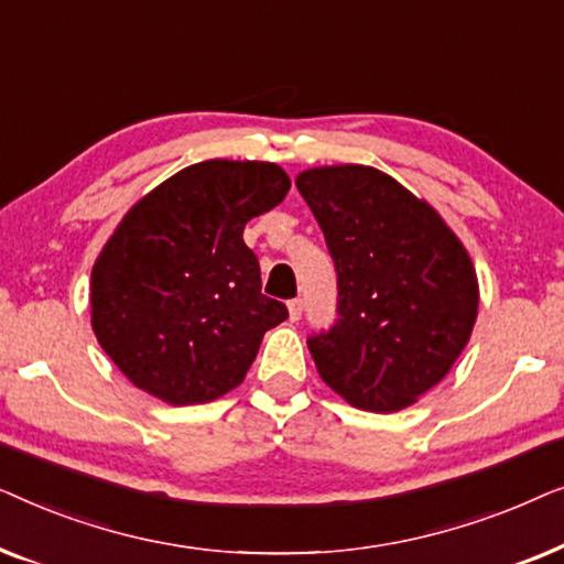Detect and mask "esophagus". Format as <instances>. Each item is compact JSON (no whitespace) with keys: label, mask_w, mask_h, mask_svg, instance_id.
<instances>
[{"label":"esophagus","mask_w":564,"mask_h":564,"mask_svg":"<svg viewBox=\"0 0 564 564\" xmlns=\"http://www.w3.org/2000/svg\"><path fill=\"white\" fill-rule=\"evenodd\" d=\"M288 307H290V321L295 323V321H300L303 318V300L300 297H295V300H290L288 303Z\"/></svg>","instance_id":"1"}]
</instances>
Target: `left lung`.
<instances>
[{"label": "left lung", "instance_id": "8db88e82", "mask_svg": "<svg viewBox=\"0 0 564 564\" xmlns=\"http://www.w3.org/2000/svg\"><path fill=\"white\" fill-rule=\"evenodd\" d=\"M297 189L336 267L334 326L307 336L323 382L392 413L444 380L477 318V276L434 207L372 166H323Z\"/></svg>", "mask_w": 564, "mask_h": 564}]
</instances>
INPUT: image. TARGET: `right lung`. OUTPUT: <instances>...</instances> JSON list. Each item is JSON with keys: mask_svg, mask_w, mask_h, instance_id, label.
I'll use <instances>...</instances> for the list:
<instances>
[{"mask_svg": "<svg viewBox=\"0 0 564 564\" xmlns=\"http://www.w3.org/2000/svg\"><path fill=\"white\" fill-rule=\"evenodd\" d=\"M288 192L276 164L215 159L182 169L122 218L91 269V328L135 388L192 405L241 384L261 336L288 318L261 295L243 228Z\"/></svg>", "mask_w": 564, "mask_h": 564, "instance_id": "right-lung-1", "label": "right lung"}]
</instances>
